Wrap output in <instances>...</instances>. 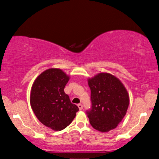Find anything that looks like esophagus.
Segmentation results:
<instances>
[{
    "label": "esophagus",
    "mask_w": 159,
    "mask_h": 159,
    "mask_svg": "<svg viewBox=\"0 0 159 159\" xmlns=\"http://www.w3.org/2000/svg\"><path fill=\"white\" fill-rule=\"evenodd\" d=\"M78 107H79V108L80 110H82L83 109V105L82 104H78Z\"/></svg>",
    "instance_id": "34e87169"
}]
</instances>
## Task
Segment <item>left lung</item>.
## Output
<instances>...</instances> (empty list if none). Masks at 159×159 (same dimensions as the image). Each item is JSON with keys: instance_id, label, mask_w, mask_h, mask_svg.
<instances>
[{"instance_id": "1", "label": "left lung", "mask_w": 159, "mask_h": 159, "mask_svg": "<svg viewBox=\"0 0 159 159\" xmlns=\"http://www.w3.org/2000/svg\"><path fill=\"white\" fill-rule=\"evenodd\" d=\"M91 107L86 111L90 125L102 133L116 128L129 105L127 90L117 78L107 73L88 79Z\"/></svg>"}]
</instances>
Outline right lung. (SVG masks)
I'll use <instances>...</instances> for the list:
<instances>
[{"instance_id": "right-lung-1", "label": "right lung", "mask_w": 159, "mask_h": 159, "mask_svg": "<svg viewBox=\"0 0 159 159\" xmlns=\"http://www.w3.org/2000/svg\"><path fill=\"white\" fill-rule=\"evenodd\" d=\"M69 79L61 69H50L40 74L32 85L30 103L35 115L43 124L56 131L66 128L79 110L64 93Z\"/></svg>"}]
</instances>
